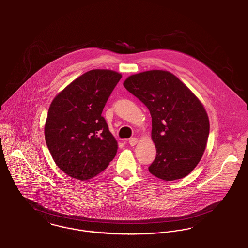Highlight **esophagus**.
Returning <instances> with one entry per match:
<instances>
[{"instance_id":"obj_1","label":"esophagus","mask_w":248,"mask_h":248,"mask_svg":"<svg viewBox=\"0 0 248 248\" xmlns=\"http://www.w3.org/2000/svg\"><path fill=\"white\" fill-rule=\"evenodd\" d=\"M137 142H138V139H137V138H135V137L131 138V139L129 140V144H130L131 146H135V145L137 144Z\"/></svg>"}]
</instances>
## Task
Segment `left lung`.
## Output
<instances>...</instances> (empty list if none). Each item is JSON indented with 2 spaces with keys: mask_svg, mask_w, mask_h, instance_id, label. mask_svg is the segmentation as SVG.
Masks as SVG:
<instances>
[{
  "mask_svg": "<svg viewBox=\"0 0 248 248\" xmlns=\"http://www.w3.org/2000/svg\"><path fill=\"white\" fill-rule=\"evenodd\" d=\"M123 84L151 115L157 154L149 172L167 182L186 177L201 160L209 137V117L202 103L180 79L165 70L134 74Z\"/></svg>",
  "mask_w": 248,
  "mask_h": 248,
  "instance_id": "8db88e82",
  "label": "left lung"
}]
</instances>
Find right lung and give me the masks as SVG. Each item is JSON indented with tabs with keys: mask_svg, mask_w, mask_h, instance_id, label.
<instances>
[{
	"mask_svg": "<svg viewBox=\"0 0 248 248\" xmlns=\"http://www.w3.org/2000/svg\"><path fill=\"white\" fill-rule=\"evenodd\" d=\"M121 77L108 69L87 71L50 103L45 139L53 161L66 175L89 180L115 158L117 143L101 113Z\"/></svg>",
	"mask_w": 248,
	"mask_h": 248,
	"instance_id": "1",
	"label": "right lung"
}]
</instances>
